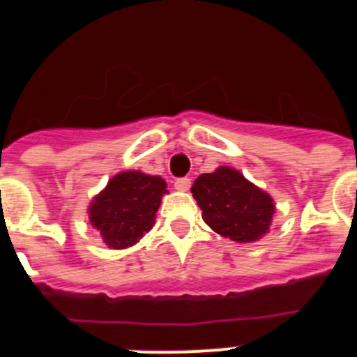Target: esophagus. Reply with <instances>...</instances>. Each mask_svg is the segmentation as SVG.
I'll return each mask as SVG.
<instances>
[{
  "label": "esophagus",
  "instance_id": "34e87169",
  "mask_svg": "<svg viewBox=\"0 0 357 357\" xmlns=\"http://www.w3.org/2000/svg\"><path fill=\"white\" fill-rule=\"evenodd\" d=\"M189 188H191V178H188V176H184V178H178V181H175V189H176V191H188Z\"/></svg>",
  "mask_w": 357,
  "mask_h": 357
}]
</instances>
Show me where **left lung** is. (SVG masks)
<instances>
[{
	"label": "left lung",
	"instance_id": "left-lung-1",
	"mask_svg": "<svg viewBox=\"0 0 357 357\" xmlns=\"http://www.w3.org/2000/svg\"><path fill=\"white\" fill-rule=\"evenodd\" d=\"M204 222L223 238L238 243L261 239L275 213L273 198L248 182L238 169L220 166L202 173L191 188Z\"/></svg>",
	"mask_w": 357,
	"mask_h": 357
}]
</instances>
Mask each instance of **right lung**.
I'll return each mask as SVG.
<instances>
[{"mask_svg":"<svg viewBox=\"0 0 357 357\" xmlns=\"http://www.w3.org/2000/svg\"><path fill=\"white\" fill-rule=\"evenodd\" d=\"M168 193L164 178L143 172L112 176L89 206V222L109 248L123 250L139 241L155 223V213Z\"/></svg>","mask_w":357,"mask_h":357,"instance_id":"right-lung-1","label":"right lung"}]
</instances>
